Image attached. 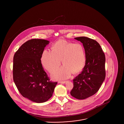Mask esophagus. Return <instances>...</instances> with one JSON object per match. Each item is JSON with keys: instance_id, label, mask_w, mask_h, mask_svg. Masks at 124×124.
Returning a JSON list of instances; mask_svg holds the SVG:
<instances>
[{"instance_id": "esophagus-1", "label": "esophagus", "mask_w": 124, "mask_h": 124, "mask_svg": "<svg viewBox=\"0 0 124 124\" xmlns=\"http://www.w3.org/2000/svg\"><path fill=\"white\" fill-rule=\"evenodd\" d=\"M66 82V81H58L59 84H64Z\"/></svg>"}]
</instances>
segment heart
<instances>
[{
    "mask_svg": "<svg viewBox=\"0 0 124 124\" xmlns=\"http://www.w3.org/2000/svg\"><path fill=\"white\" fill-rule=\"evenodd\" d=\"M64 65L52 74L55 79H66L72 73H77L84 67L86 57L83 45L60 39L53 43L52 51L45 50L42 54L41 61L43 67L50 72Z\"/></svg>",
    "mask_w": 124,
    "mask_h": 124,
    "instance_id": "1",
    "label": "heart"
}]
</instances>
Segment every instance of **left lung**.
Returning a JSON list of instances; mask_svg holds the SVG:
<instances>
[{
  "mask_svg": "<svg viewBox=\"0 0 124 124\" xmlns=\"http://www.w3.org/2000/svg\"><path fill=\"white\" fill-rule=\"evenodd\" d=\"M84 47L86 61L83 71L73 80L71 95L77 99H85L97 92L106 77L105 55L100 44L85 37L75 38Z\"/></svg>",
  "mask_w": 124,
  "mask_h": 124,
  "instance_id": "8db88e82",
  "label": "left lung"
}]
</instances>
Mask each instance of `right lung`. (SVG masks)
<instances>
[{
  "mask_svg": "<svg viewBox=\"0 0 124 124\" xmlns=\"http://www.w3.org/2000/svg\"><path fill=\"white\" fill-rule=\"evenodd\" d=\"M49 41L31 39L23 43L13 57V80L20 94L34 102H46L53 95L57 82L50 81L41 58Z\"/></svg>",
  "mask_w": 124,
  "mask_h": 124,
  "instance_id": "right-lung-1",
  "label": "right lung"
}]
</instances>
